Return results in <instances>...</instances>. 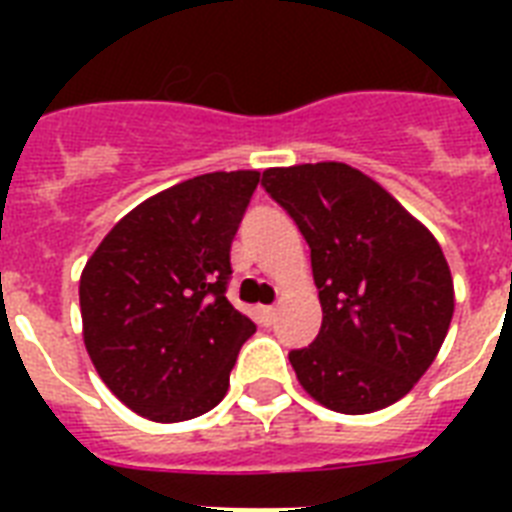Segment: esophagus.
Wrapping results in <instances>:
<instances>
[{
    "mask_svg": "<svg viewBox=\"0 0 512 512\" xmlns=\"http://www.w3.org/2000/svg\"><path fill=\"white\" fill-rule=\"evenodd\" d=\"M273 321H276V308H271V305H268V308H260V324H263V327H271Z\"/></svg>",
    "mask_w": 512,
    "mask_h": 512,
    "instance_id": "34e87169",
    "label": "esophagus"
}]
</instances>
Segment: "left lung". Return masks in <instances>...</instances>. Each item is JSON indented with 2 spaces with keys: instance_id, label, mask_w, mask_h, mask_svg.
Returning a JSON list of instances; mask_svg holds the SVG:
<instances>
[{
  "instance_id": "1",
  "label": "left lung",
  "mask_w": 512,
  "mask_h": 512,
  "mask_svg": "<svg viewBox=\"0 0 512 512\" xmlns=\"http://www.w3.org/2000/svg\"><path fill=\"white\" fill-rule=\"evenodd\" d=\"M263 188L311 247L321 329L292 350L297 380L340 414L396 404L428 372L454 313L433 233L380 183L342 162L273 167Z\"/></svg>"
}]
</instances>
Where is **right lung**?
Masks as SVG:
<instances>
[{
  "label": "right lung",
  "mask_w": 512,
  "mask_h": 512,
  "mask_svg": "<svg viewBox=\"0 0 512 512\" xmlns=\"http://www.w3.org/2000/svg\"><path fill=\"white\" fill-rule=\"evenodd\" d=\"M260 172H207L124 215L79 279L84 345L100 380L154 422L223 401L255 324L225 297L231 241Z\"/></svg>",
  "instance_id": "obj_1"
}]
</instances>
